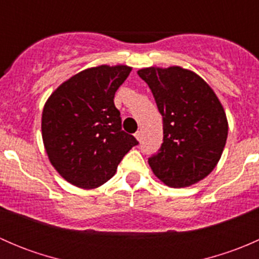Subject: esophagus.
<instances>
[{
	"label": "esophagus",
	"instance_id": "esophagus-1",
	"mask_svg": "<svg viewBox=\"0 0 259 259\" xmlns=\"http://www.w3.org/2000/svg\"><path fill=\"white\" fill-rule=\"evenodd\" d=\"M134 137H135V139H137L138 142L140 143V140H142V133L137 132V133H135V134H134Z\"/></svg>",
	"mask_w": 259,
	"mask_h": 259
}]
</instances>
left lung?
<instances>
[{"label":"left lung","mask_w":259,"mask_h":259,"mask_svg":"<svg viewBox=\"0 0 259 259\" xmlns=\"http://www.w3.org/2000/svg\"><path fill=\"white\" fill-rule=\"evenodd\" d=\"M138 75L148 83L163 116L164 143L149 158L154 176L171 188L190 187L213 171L228 137V120L213 89L182 66L144 67Z\"/></svg>","instance_id":"obj_1"}]
</instances>
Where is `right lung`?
<instances>
[{
  "label": "right lung",
  "instance_id": "obj_1",
  "mask_svg": "<svg viewBox=\"0 0 259 259\" xmlns=\"http://www.w3.org/2000/svg\"><path fill=\"white\" fill-rule=\"evenodd\" d=\"M127 65H99L61 83L44 105L41 132L51 165L70 184L95 189L108 182L125 154L138 144L121 130L114 105Z\"/></svg>",
  "mask_w": 259,
  "mask_h": 259
}]
</instances>
